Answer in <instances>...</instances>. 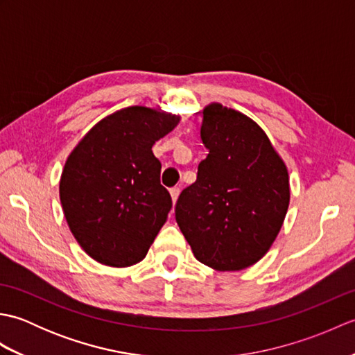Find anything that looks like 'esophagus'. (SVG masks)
<instances>
[{
    "label": "esophagus",
    "instance_id": "obj_1",
    "mask_svg": "<svg viewBox=\"0 0 355 355\" xmlns=\"http://www.w3.org/2000/svg\"><path fill=\"white\" fill-rule=\"evenodd\" d=\"M169 192H171L172 202H173V205H175L177 200H178V195H180V189H178V187H172V189H171Z\"/></svg>",
    "mask_w": 355,
    "mask_h": 355
}]
</instances>
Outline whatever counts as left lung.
I'll list each match as a JSON object with an SVG mask.
<instances>
[{"label":"left lung","mask_w":355,"mask_h":355,"mask_svg":"<svg viewBox=\"0 0 355 355\" xmlns=\"http://www.w3.org/2000/svg\"><path fill=\"white\" fill-rule=\"evenodd\" d=\"M201 140L207 155L197 182L180 193L175 220L201 263L244 270L270 250L282 227L288 171L262 128L221 103L202 110Z\"/></svg>","instance_id":"8db88e82"}]
</instances>
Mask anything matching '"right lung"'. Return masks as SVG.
<instances>
[{
	"label": "right lung",
	"mask_w": 355,
	"mask_h": 355,
	"mask_svg": "<svg viewBox=\"0 0 355 355\" xmlns=\"http://www.w3.org/2000/svg\"><path fill=\"white\" fill-rule=\"evenodd\" d=\"M178 122L169 112L128 107L97 122L67 158L62 210L94 261L122 268L146 256L172 207L153 146Z\"/></svg>",
	"instance_id": "obj_1"
}]
</instances>
